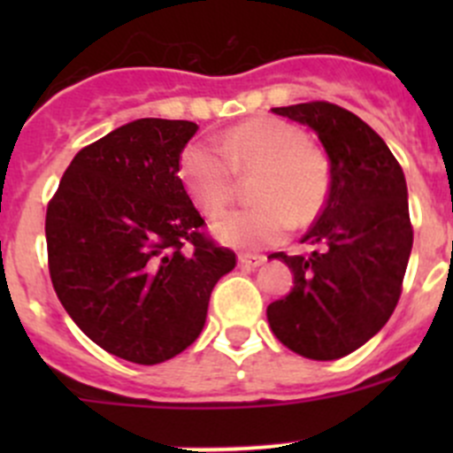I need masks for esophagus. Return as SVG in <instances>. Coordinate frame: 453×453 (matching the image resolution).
<instances>
[{
  "label": "esophagus",
  "mask_w": 453,
  "mask_h": 453,
  "mask_svg": "<svg viewBox=\"0 0 453 453\" xmlns=\"http://www.w3.org/2000/svg\"><path fill=\"white\" fill-rule=\"evenodd\" d=\"M265 260H267V258H265V256H258V254H241L239 256V265H241V267H245V269L260 267Z\"/></svg>",
  "instance_id": "esophagus-1"
}]
</instances>
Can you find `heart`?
I'll return each instance as SVG.
<instances>
[{"instance_id": "b5f03b06", "label": "heart", "mask_w": 453, "mask_h": 453, "mask_svg": "<svg viewBox=\"0 0 453 453\" xmlns=\"http://www.w3.org/2000/svg\"><path fill=\"white\" fill-rule=\"evenodd\" d=\"M260 173L252 199L214 223V234L234 248H269L291 230L309 226L328 195V166L296 125L254 118L221 140L190 142L180 157V180L205 217H219L234 197L236 177Z\"/></svg>"}]
</instances>
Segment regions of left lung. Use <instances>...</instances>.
Returning <instances> with one entry per match:
<instances>
[{
  "label": "left lung",
  "mask_w": 453,
  "mask_h": 453,
  "mask_svg": "<svg viewBox=\"0 0 453 453\" xmlns=\"http://www.w3.org/2000/svg\"><path fill=\"white\" fill-rule=\"evenodd\" d=\"M272 111L318 134L331 186L303 239L313 252L273 254L294 272V289L269 304V326L303 357L340 359L381 331L401 298L414 241L408 186L386 142L349 109L311 100Z\"/></svg>",
  "instance_id": "left-lung-1"
}]
</instances>
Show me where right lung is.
Here are the masks:
<instances>
[{"mask_svg": "<svg viewBox=\"0 0 453 453\" xmlns=\"http://www.w3.org/2000/svg\"><path fill=\"white\" fill-rule=\"evenodd\" d=\"M197 131L188 120L129 122L81 149L48 203L54 291L91 342L127 362L153 366L188 349L236 265L177 175Z\"/></svg>", "mask_w": 453, "mask_h": 453, "instance_id": "right-lung-1", "label": "right lung"}]
</instances>
